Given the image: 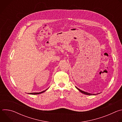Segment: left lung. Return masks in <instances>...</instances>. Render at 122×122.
<instances>
[{
  "label": "left lung",
  "instance_id": "left-lung-1",
  "mask_svg": "<svg viewBox=\"0 0 122 122\" xmlns=\"http://www.w3.org/2000/svg\"><path fill=\"white\" fill-rule=\"evenodd\" d=\"M76 87L80 92H81V93H83V94H85V95H98V94H99V93H98V94H91V93H87V92H84V91H82V90H80L79 88H77V87Z\"/></svg>",
  "mask_w": 122,
  "mask_h": 122
}]
</instances>
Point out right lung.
<instances>
[{
  "label": "right lung",
  "instance_id": "1",
  "mask_svg": "<svg viewBox=\"0 0 122 122\" xmlns=\"http://www.w3.org/2000/svg\"><path fill=\"white\" fill-rule=\"evenodd\" d=\"M48 89H47L46 90H44V91H42V92H39V93H28V94H30V95H38V94H41V93L44 92L46 91Z\"/></svg>",
  "mask_w": 122,
  "mask_h": 122
}]
</instances>
